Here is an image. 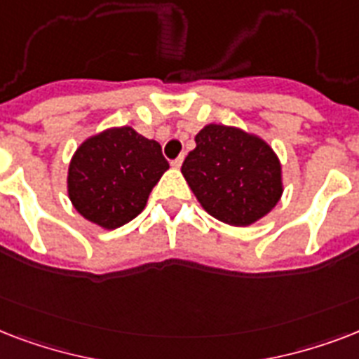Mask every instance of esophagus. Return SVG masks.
I'll return each instance as SVG.
<instances>
[{"mask_svg":"<svg viewBox=\"0 0 359 359\" xmlns=\"http://www.w3.org/2000/svg\"><path fill=\"white\" fill-rule=\"evenodd\" d=\"M171 165H173L175 169H179L180 165H182V156H179V158H175V160H171Z\"/></svg>","mask_w":359,"mask_h":359,"instance_id":"esophagus-1","label":"esophagus"}]
</instances>
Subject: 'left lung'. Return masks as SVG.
Here are the masks:
<instances>
[{
    "instance_id": "8db88e82",
    "label": "left lung",
    "mask_w": 359,
    "mask_h": 359,
    "mask_svg": "<svg viewBox=\"0 0 359 359\" xmlns=\"http://www.w3.org/2000/svg\"><path fill=\"white\" fill-rule=\"evenodd\" d=\"M182 175L210 216L236 227L261 219L281 197V165L262 140L224 124L196 135Z\"/></svg>"
}]
</instances>
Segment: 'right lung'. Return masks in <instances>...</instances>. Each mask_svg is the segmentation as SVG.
Segmentation results:
<instances>
[{"label": "right lung", "mask_w": 359, "mask_h": 359, "mask_svg": "<svg viewBox=\"0 0 359 359\" xmlns=\"http://www.w3.org/2000/svg\"><path fill=\"white\" fill-rule=\"evenodd\" d=\"M169 169L162 147L130 126L93 135L69 168V197L86 219L104 229L128 224Z\"/></svg>", "instance_id": "obj_1"}]
</instances>
